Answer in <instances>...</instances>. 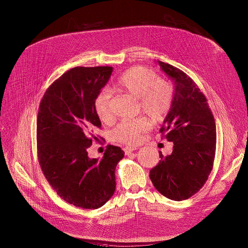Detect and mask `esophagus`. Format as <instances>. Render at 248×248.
<instances>
[{"label":"esophagus","mask_w":248,"mask_h":248,"mask_svg":"<svg viewBox=\"0 0 248 248\" xmlns=\"http://www.w3.org/2000/svg\"><path fill=\"white\" fill-rule=\"evenodd\" d=\"M137 148L136 147H125L124 150V152H125V154L126 155H128L129 153H131L132 151H134V150H136Z\"/></svg>","instance_id":"esophagus-1"}]
</instances>
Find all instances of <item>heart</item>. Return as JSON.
Here are the masks:
<instances>
[{
	"mask_svg": "<svg viewBox=\"0 0 248 248\" xmlns=\"http://www.w3.org/2000/svg\"><path fill=\"white\" fill-rule=\"evenodd\" d=\"M116 88L125 95L139 99L140 109L154 123L164 121L172 105L171 84L158 78L154 71L146 67H133L127 70L118 79ZM110 99L111 94L107 89L101 90L94 99L95 113L103 123L112 119ZM149 127L150 121L147 118L123 121L111 130L110 138L114 142L136 144Z\"/></svg>",
	"mask_w": 248,
	"mask_h": 248,
	"instance_id": "heart-1",
	"label": "heart"
}]
</instances>
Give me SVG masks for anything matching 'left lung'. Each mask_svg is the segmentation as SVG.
<instances>
[{
  "mask_svg": "<svg viewBox=\"0 0 248 248\" xmlns=\"http://www.w3.org/2000/svg\"><path fill=\"white\" fill-rule=\"evenodd\" d=\"M160 68L174 81L171 108L160 129L172 152L149 171L155 189L164 197L180 201L203 187L213 169L216 153V123L207 99L195 81L183 71L158 61Z\"/></svg>",
  "mask_w": 248,
  "mask_h": 248,
  "instance_id": "obj_1",
  "label": "left lung"
}]
</instances>
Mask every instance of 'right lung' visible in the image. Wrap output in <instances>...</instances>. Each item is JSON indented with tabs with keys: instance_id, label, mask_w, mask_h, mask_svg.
<instances>
[{
	"instance_id": "obj_1",
	"label": "right lung",
	"mask_w": 248,
	"mask_h": 248,
	"mask_svg": "<svg viewBox=\"0 0 248 248\" xmlns=\"http://www.w3.org/2000/svg\"><path fill=\"white\" fill-rule=\"evenodd\" d=\"M112 72L109 66L70 69L47 89L39 105L36 135L42 171L60 198L83 209H98L113 196L115 170L124 155L111 145L99 160L87 152L101 126L94 99Z\"/></svg>"
}]
</instances>
